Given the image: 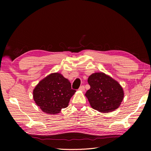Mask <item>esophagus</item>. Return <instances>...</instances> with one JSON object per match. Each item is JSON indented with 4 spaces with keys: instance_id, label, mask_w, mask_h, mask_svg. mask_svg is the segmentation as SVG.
<instances>
[{
    "instance_id": "esophagus-1",
    "label": "esophagus",
    "mask_w": 151,
    "mask_h": 151,
    "mask_svg": "<svg viewBox=\"0 0 151 151\" xmlns=\"http://www.w3.org/2000/svg\"><path fill=\"white\" fill-rule=\"evenodd\" d=\"M79 89L80 91H84L85 90L84 86H80V88H79Z\"/></svg>"
}]
</instances>
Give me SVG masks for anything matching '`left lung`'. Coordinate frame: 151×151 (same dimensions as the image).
Listing matches in <instances>:
<instances>
[{
	"instance_id": "left-lung-1",
	"label": "left lung",
	"mask_w": 151,
	"mask_h": 151,
	"mask_svg": "<svg viewBox=\"0 0 151 151\" xmlns=\"http://www.w3.org/2000/svg\"><path fill=\"white\" fill-rule=\"evenodd\" d=\"M88 82L91 88L85 95L93 109L109 113L120 106L124 93L117 81L103 72H97L91 74Z\"/></svg>"
}]
</instances>
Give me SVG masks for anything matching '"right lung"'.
Listing matches in <instances>:
<instances>
[{"mask_svg":"<svg viewBox=\"0 0 151 151\" xmlns=\"http://www.w3.org/2000/svg\"><path fill=\"white\" fill-rule=\"evenodd\" d=\"M76 90L71 84L59 73L50 74L41 81L33 90V98L42 110L55 115L68 106Z\"/></svg>","mask_w":151,"mask_h":151,"instance_id":"right-lung-1","label":"right lung"}]
</instances>
